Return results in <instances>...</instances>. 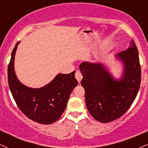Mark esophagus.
<instances>
[{"label":"esophagus","mask_w":148,"mask_h":148,"mask_svg":"<svg viewBox=\"0 0 148 148\" xmlns=\"http://www.w3.org/2000/svg\"><path fill=\"white\" fill-rule=\"evenodd\" d=\"M75 77L76 79H77L78 82L79 83H81V79H82V75H81V73L79 72V71H76V74H75Z\"/></svg>","instance_id":"esophagus-1"}]
</instances>
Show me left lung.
Returning a JSON list of instances; mask_svg holds the SVG:
<instances>
[{
    "label": "left lung",
    "instance_id": "obj_1",
    "mask_svg": "<svg viewBox=\"0 0 148 148\" xmlns=\"http://www.w3.org/2000/svg\"><path fill=\"white\" fill-rule=\"evenodd\" d=\"M123 72L117 79L102 62H84L79 66L88 110L97 121H113L126 113L136 97L141 71L138 51L133 40L127 50L115 56Z\"/></svg>",
    "mask_w": 148,
    "mask_h": 148
}]
</instances>
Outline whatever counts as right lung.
<instances>
[{
	"label": "right lung",
	"instance_id": "obj_1",
	"mask_svg": "<svg viewBox=\"0 0 148 148\" xmlns=\"http://www.w3.org/2000/svg\"><path fill=\"white\" fill-rule=\"evenodd\" d=\"M15 45L8 65L10 90L19 109L36 123L49 125L62 115L69 97L77 86L75 71L70 74H58L48 84L39 88H29L20 82L14 71V56L18 45Z\"/></svg>",
	"mask_w": 148,
	"mask_h": 148
}]
</instances>
